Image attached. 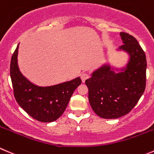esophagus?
Here are the masks:
<instances>
[{
    "instance_id": "1",
    "label": "esophagus",
    "mask_w": 154,
    "mask_h": 154,
    "mask_svg": "<svg viewBox=\"0 0 154 154\" xmlns=\"http://www.w3.org/2000/svg\"><path fill=\"white\" fill-rule=\"evenodd\" d=\"M89 77V73H86V72H84L83 73V74H81V80L84 83L85 80H86V79H88Z\"/></svg>"
}]
</instances>
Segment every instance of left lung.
I'll use <instances>...</instances> for the list:
<instances>
[{"mask_svg":"<svg viewBox=\"0 0 154 154\" xmlns=\"http://www.w3.org/2000/svg\"><path fill=\"white\" fill-rule=\"evenodd\" d=\"M123 44L119 50L129 55V60L121 71L115 73L104 65L86 80L89 101L92 110L104 119H116L132 110L146 86L147 59L144 50L133 36L120 32Z\"/></svg>","mask_w":154,"mask_h":154,"instance_id":"obj_1","label":"left lung"}]
</instances>
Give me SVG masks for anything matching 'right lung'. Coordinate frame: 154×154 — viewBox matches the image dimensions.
<instances>
[{
	"instance_id": "add662e5",
	"label": "right lung",
	"mask_w": 154,
	"mask_h": 154,
	"mask_svg": "<svg viewBox=\"0 0 154 154\" xmlns=\"http://www.w3.org/2000/svg\"><path fill=\"white\" fill-rule=\"evenodd\" d=\"M19 45L10 62V77L15 98L21 107L35 120L50 123L59 119L68 106L74 90L81 83L80 77L51 86H37L27 80L18 67Z\"/></svg>"
}]
</instances>
